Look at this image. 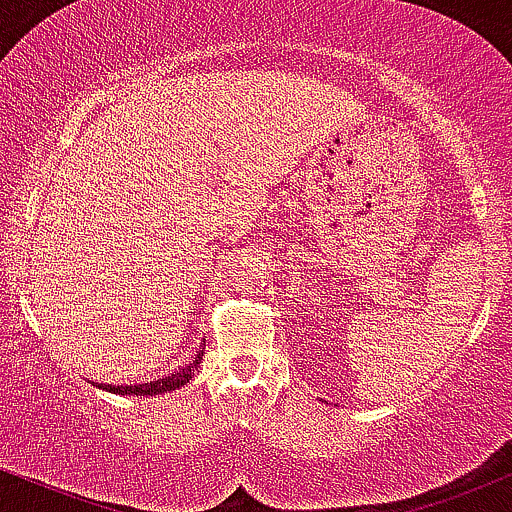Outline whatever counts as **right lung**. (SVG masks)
I'll return each mask as SVG.
<instances>
[{
    "label": "right lung",
    "mask_w": 512,
    "mask_h": 512,
    "mask_svg": "<svg viewBox=\"0 0 512 512\" xmlns=\"http://www.w3.org/2000/svg\"><path fill=\"white\" fill-rule=\"evenodd\" d=\"M204 351H199L195 356V361L187 363L185 368H180L178 373H170L166 378H158L154 383H142V385H98L101 390H108V392H115V395H163V392H170V390H178L185 383H190L192 375H195V368L197 363L202 361Z\"/></svg>",
    "instance_id": "right-lung-1"
}]
</instances>
